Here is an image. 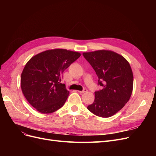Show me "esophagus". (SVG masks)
<instances>
[{"label": "esophagus", "instance_id": "34e87169", "mask_svg": "<svg viewBox=\"0 0 156 156\" xmlns=\"http://www.w3.org/2000/svg\"><path fill=\"white\" fill-rule=\"evenodd\" d=\"M88 90H87V88H84L83 90H81V91H78L79 93H81V94H83V93H84V92H87Z\"/></svg>", "mask_w": 156, "mask_h": 156}]
</instances>
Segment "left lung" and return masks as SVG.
<instances>
[{
	"label": "left lung",
	"mask_w": 156,
	"mask_h": 156,
	"mask_svg": "<svg viewBox=\"0 0 156 156\" xmlns=\"http://www.w3.org/2000/svg\"><path fill=\"white\" fill-rule=\"evenodd\" d=\"M92 66L102 89L88 109L96 116L108 118L116 114L129 101L133 91V75L130 65L122 55L108 50L83 53Z\"/></svg>",
	"instance_id": "8db88e82"
}]
</instances>
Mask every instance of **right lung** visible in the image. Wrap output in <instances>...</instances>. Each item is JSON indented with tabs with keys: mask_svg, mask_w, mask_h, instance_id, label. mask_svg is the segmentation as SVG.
<instances>
[{
	"mask_svg": "<svg viewBox=\"0 0 156 156\" xmlns=\"http://www.w3.org/2000/svg\"><path fill=\"white\" fill-rule=\"evenodd\" d=\"M80 56L75 51L55 49L41 52L28 61L21 73V87L37 111L49 114L64 105L69 92L61 83L62 73Z\"/></svg>",
	"mask_w": 156,
	"mask_h": 156,
	"instance_id": "1",
	"label": "right lung"
}]
</instances>
